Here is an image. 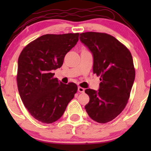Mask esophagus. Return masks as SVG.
<instances>
[{"mask_svg": "<svg viewBox=\"0 0 151 151\" xmlns=\"http://www.w3.org/2000/svg\"><path fill=\"white\" fill-rule=\"evenodd\" d=\"M84 88H82V87H80V86H78V91L79 92H80V93H84Z\"/></svg>", "mask_w": 151, "mask_h": 151, "instance_id": "esophagus-1", "label": "esophagus"}]
</instances>
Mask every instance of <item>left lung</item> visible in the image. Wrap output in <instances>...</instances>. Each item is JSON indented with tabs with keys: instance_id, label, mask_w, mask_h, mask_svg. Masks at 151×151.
I'll return each mask as SVG.
<instances>
[{
	"instance_id": "1",
	"label": "left lung",
	"mask_w": 151,
	"mask_h": 151,
	"mask_svg": "<svg viewBox=\"0 0 151 151\" xmlns=\"http://www.w3.org/2000/svg\"><path fill=\"white\" fill-rule=\"evenodd\" d=\"M80 40L92 53L93 71L101 78L98 91L85 90L90 98L86 111L97 122H109L120 114L129 99L135 76L132 55L119 40L105 33H82Z\"/></svg>"
}]
</instances>
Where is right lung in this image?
Returning <instances> with one entry per match:
<instances>
[{"instance_id": "obj_1", "label": "right lung", "mask_w": 151, "mask_h": 151, "mask_svg": "<svg viewBox=\"0 0 151 151\" xmlns=\"http://www.w3.org/2000/svg\"><path fill=\"white\" fill-rule=\"evenodd\" d=\"M79 34H45L28 44L18 60L17 84L24 106L35 119L51 124L60 118L78 91L75 83L53 78Z\"/></svg>"}]
</instances>
